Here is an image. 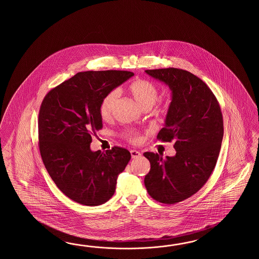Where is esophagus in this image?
<instances>
[{
  "instance_id": "obj_1",
  "label": "esophagus",
  "mask_w": 259,
  "mask_h": 259,
  "mask_svg": "<svg viewBox=\"0 0 259 259\" xmlns=\"http://www.w3.org/2000/svg\"><path fill=\"white\" fill-rule=\"evenodd\" d=\"M131 154H132V157L133 159H135V158H139L142 154L140 153V152H138L136 150H132L131 151Z\"/></svg>"
}]
</instances>
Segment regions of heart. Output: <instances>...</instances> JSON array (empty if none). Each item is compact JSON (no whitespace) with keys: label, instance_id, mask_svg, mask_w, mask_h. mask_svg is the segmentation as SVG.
I'll return each instance as SVG.
<instances>
[{"label":"heart","instance_id":"obj_1","mask_svg":"<svg viewBox=\"0 0 259 259\" xmlns=\"http://www.w3.org/2000/svg\"><path fill=\"white\" fill-rule=\"evenodd\" d=\"M128 93L132 94V97L142 109L145 107L152 108L158 98V90L155 87V85L151 81L143 78L134 80L128 86ZM118 93L116 91H113L106 94L104 99L102 100V103L100 105V115L104 120H109L112 117ZM132 141L136 143L139 141V138L132 136Z\"/></svg>","mask_w":259,"mask_h":259}]
</instances>
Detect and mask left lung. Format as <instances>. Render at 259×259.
I'll list each match as a JSON object with an SVG mask.
<instances>
[{
	"label": "left lung",
	"instance_id": "left-lung-1",
	"mask_svg": "<svg viewBox=\"0 0 259 259\" xmlns=\"http://www.w3.org/2000/svg\"><path fill=\"white\" fill-rule=\"evenodd\" d=\"M145 73L171 91L165 127L157 139L174 141L176 154L146 152L151 170L144 178L147 192L163 204H176L197 193L215 168L223 139L220 105L207 85L186 70L162 68Z\"/></svg>",
	"mask_w": 259,
	"mask_h": 259
}]
</instances>
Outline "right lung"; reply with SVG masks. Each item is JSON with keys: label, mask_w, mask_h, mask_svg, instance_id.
Returning <instances> with one entry per match:
<instances>
[{"label": "right lung", "mask_w": 259, "mask_h": 259, "mask_svg": "<svg viewBox=\"0 0 259 259\" xmlns=\"http://www.w3.org/2000/svg\"><path fill=\"white\" fill-rule=\"evenodd\" d=\"M119 70L86 71L50 91L39 113V152L52 180L78 204H105L128 161L126 149L94 152L92 134L103 127L100 105L106 94L133 77Z\"/></svg>", "instance_id": "right-lung-1"}]
</instances>
